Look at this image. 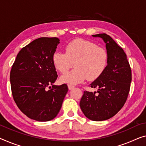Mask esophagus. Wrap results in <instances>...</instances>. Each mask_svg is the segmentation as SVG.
I'll use <instances>...</instances> for the list:
<instances>
[{"label": "esophagus", "mask_w": 146, "mask_h": 146, "mask_svg": "<svg viewBox=\"0 0 146 146\" xmlns=\"http://www.w3.org/2000/svg\"><path fill=\"white\" fill-rule=\"evenodd\" d=\"M74 87H75V86H74L73 85H72V84H68L69 90H71V89H73Z\"/></svg>", "instance_id": "obj_1"}]
</instances>
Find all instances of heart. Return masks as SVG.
I'll return each mask as SVG.
<instances>
[{"label": "heart", "mask_w": 146, "mask_h": 146, "mask_svg": "<svg viewBox=\"0 0 146 146\" xmlns=\"http://www.w3.org/2000/svg\"><path fill=\"white\" fill-rule=\"evenodd\" d=\"M65 49L66 53L56 52L52 56L54 66L60 73H65L75 63V69L60 77L63 83L77 84L87 78L89 80H96L107 67V51L94 42L75 39L68 43Z\"/></svg>", "instance_id": "1"}]
</instances>
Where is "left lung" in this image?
Listing matches in <instances>:
<instances>
[{
  "label": "left lung",
  "mask_w": 146,
  "mask_h": 146,
  "mask_svg": "<svg viewBox=\"0 0 146 146\" xmlns=\"http://www.w3.org/2000/svg\"><path fill=\"white\" fill-rule=\"evenodd\" d=\"M102 38L108 54L104 73L90 85L96 92L84 91L80 102L84 115L94 121H105L116 115L123 107L129 95L132 73L127 55L121 47L106 33L93 35Z\"/></svg>",
  "instance_id": "1"
}]
</instances>
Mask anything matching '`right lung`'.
I'll list each match as a JSON object with an SVG mask.
<instances>
[{"label": "right lung", "mask_w": 146, "mask_h": 146, "mask_svg": "<svg viewBox=\"0 0 146 146\" xmlns=\"http://www.w3.org/2000/svg\"><path fill=\"white\" fill-rule=\"evenodd\" d=\"M59 43L56 37L35 39L21 48L11 69L14 101L21 111L33 120L44 122L55 118L68 91L66 84H53L58 75L52 56ZM48 87L51 89L48 90Z\"/></svg>", "instance_id": "add662e5"}]
</instances>
